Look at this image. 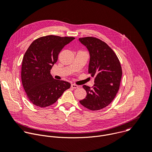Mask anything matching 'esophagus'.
<instances>
[{"mask_svg":"<svg viewBox=\"0 0 152 152\" xmlns=\"http://www.w3.org/2000/svg\"><path fill=\"white\" fill-rule=\"evenodd\" d=\"M79 87V86L77 85H75V84H71V88H77Z\"/></svg>","mask_w":152,"mask_h":152,"instance_id":"obj_1","label":"esophagus"}]
</instances>
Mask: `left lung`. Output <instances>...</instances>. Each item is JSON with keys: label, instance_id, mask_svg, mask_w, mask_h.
<instances>
[{"label": "left lung", "instance_id": "left-lung-1", "mask_svg": "<svg viewBox=\"0 0 152 152\" xmlns=\"http://www.w3.org/2000/svg\"><path fill=\"white\" fill-rule=\"evenodd\" d=\"M79 40L89 51L88 73L94 77L91 88L83 86L86 96L79 102L90 110H100L109 105L118 93L122 76L120 62L113 49L100 39L87 37Z\"/></svg>", "mask_w": 152, "mask_h": 152}]
</instances>
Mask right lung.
Segmentation results:
<instances>
[{
	"label": "right lung",
	"instance_id": "right-lung-1",
	"mask_svg": "<svg viewBox=\"0 0 152 152\" xmlns=\"http://www.w3.org/2000/svg\"><path fill=\"white\" fill-rule=\"evenodd\" d=\"M75 38L48 35L34 40L25 53L21 77L29 101L35 106L45 107L55 103L71 84L56 80L50 70L63 49Z\"/></svg>",
	"mask_w": 152,
	"mask_h": 152
}]
</instances>
